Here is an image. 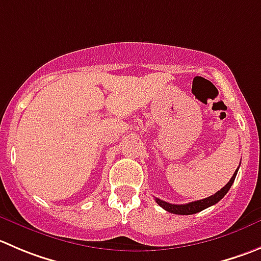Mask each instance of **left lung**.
Returning a JSON list of instances; mask_svg holds the SVG:
<instances>
[{
    "mask_svg": "<svg viewBox=\"0 0 261 261\" xmlns=\"http://www.w3.org/2000/svg\"><path fill=\"white\" fill-rule=\"evenodd\" d=\"M237 172H238V169L236 170L234 174H233V177L230 178L229 182H228L227 185L222 188V190L218 191L215 195H212V196H209V197L203 198V200L192 201V202L185 203V205H174V203L165 202V201L160 200V198H156V202H158L164 210H166V212H169V213H173V214L191 215V214H196V213H200V212H202L203 209H206V207H209V206H213V205H215L217 202H219V201L222 200L225 195H227V192L229 191L230 186H232L233 182H234Z\"/></svg>",
    "mask_w": 261,
    "mask_h": 261,
    "instance_id": "8db88e82",
    "label": "left lung"
}]
</instances>
